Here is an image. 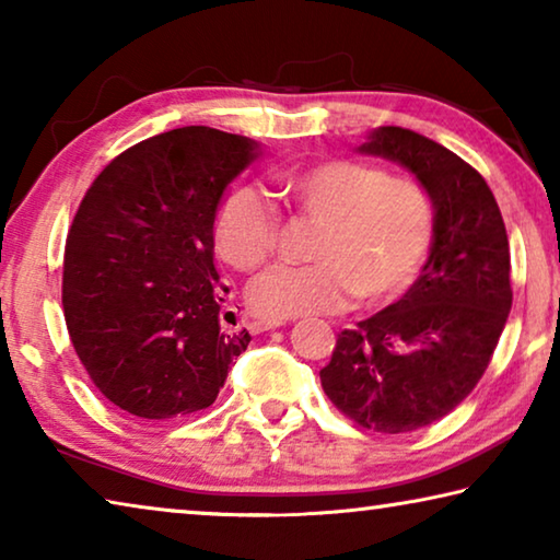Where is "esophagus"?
Returning a JSON list of instances; mask_svg holds the SVG:
<instances>
[{
  "label": "esophagus",
  "mask_w": 560,
  "mask_h": 560,
  "mask_svg": "<svg viewBox=\"0 0 560 560\" xmlns=\"http://www.w3.org/2000/svg\"><path fill=\"white\" fill-rule=\"evenodd\" d=\"M279 326H287V324H283V320H252L249 330L252 334H264V330H273Z\"/></svg>",
  "instance_id": "1"
}]
</instances>
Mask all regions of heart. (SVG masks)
I'll list each match as a JSON object with an SVG mask.
<instances>
[{"mask_svg":"<svg viewBox=\"0 0 560 560\" xmlns=\"http://www.w3.org/2000/svg\"><path fill=\"white\" fill-rule=\"evenodd\" d=\"M279 195L320 226L311 264H279L252 281L246 301L269 320L330 314L350 293L363 303L395 299L420 273L434 240V202L424 185L358 160H326L277 177ZM279 210L257 187L224 197L217 252L234 269L261 267L277 249Z\"/></svg>","mask_w":560,"mask_h":560,"instance_id":"heart-1","label":"heart"}]
</instances>
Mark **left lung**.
<instances>
[{
	"mask_svg": "<svg viewBox=\"0 0 560 560\" xmlns=\"http://www.w3.org/2000/svg\"><path fill=\"white\" fill-rule=\"evenodd\" d=\"M360 153L395 160L434 202V240L400 301L338 334L320 371L355 424L412 432L450 415L485 375L511 311L506 226L487 179L420 132L383 126Z\"/></svg>",
	"mask_w": 560,
	"mask_h": 560,
	"instance_id": "left-lung-1",
	"label": "left lung"
}]
</instances>
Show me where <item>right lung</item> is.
<instances>
[{"instance_id": "obj_1", "label": "right lung", "mask_w": 560, "mask_h": 560, "mask_svg": "<svg viewBox=\"0 0 560 560\" xmlns=\"http://www.w3.org/2000/svg\"><path fill=\"white\" fill-rule=\"evenodd\" d=\"M244 136L187 126L113 158L66 240L61 303L93 385L118 410L175 420L217 400L249 330L222 328L214 217L257 158Z\"/></svg>"}]
</instances>
